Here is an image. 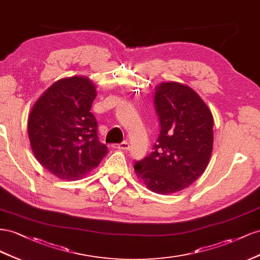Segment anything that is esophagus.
<instances>
[{
    "mask_svg": "<svg viewBox=\"0 0 260 260\" xmlns=\"http://www.w3.org/2000/svg\"><path fill=\"white\" fill-rule=\"evenodd\" d=\"M114 148H117V149H122V150H129L131 145L128 142H123L121 144L114 145Z\"/></svg>",
    "mask_w": 260,
    "mask_h": 260,
    "instance_id": "1",
    "label": "esophagus"
}]
</instances>
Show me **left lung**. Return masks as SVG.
<instances>
[{"instance_id":"obj_1","label":"left lung","mask_w":260,"mask_h":260,"mask_svg":"<svg viewBox=\"0 0 260 260\" xmlns=\"http://www.w3.org/2000/svg\"><path fill=\"white\" fill-rule=\"evenodd\" d=\"M160 135L152 152L135 162L138 180L148 189L169 195L188 187L208 166L213 146V116L186 85L167 81L155 87Z\"/></svg>"}]
</instances>
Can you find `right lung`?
Returning a JSON list of instances; mask_svg holds the SVG:
<instances>
[{
	"label": "right lung",
	"mask_w": 260,
	"mask_h": 260,
	"mask_svg": "<svg viewBox=\"0 0 260 260\" xmlns=\"http://www.w3.org/2000/svg\"><path fill=\"white\" fill-rule=\"evenodd\" d=\"M95 95V86L88 77L62 78L42 93L29 114L31 150L40 165L58 179H80L108 153L90 112Z\"/></svg>",
	"instance_id": "right-lung-1"
}]
</instances>
